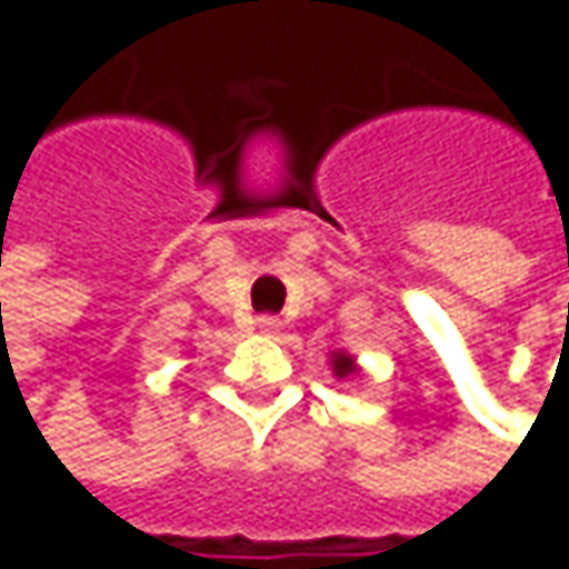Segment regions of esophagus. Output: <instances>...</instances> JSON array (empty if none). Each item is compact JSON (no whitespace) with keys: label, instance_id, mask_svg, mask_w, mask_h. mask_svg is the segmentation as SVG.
Here are the masks:
<instances>
[{"label":"esophagus","instance_id":"esophagus-1","mask_svg":"<svg viewBox=\"0 0 569 569\" xmlns=\"http://www.w3.org/2000/svg\"><path fill=\"white\" fill-rule=\"evenodd\" d=\"M257 326H260V332H263V336H277V332L283 329V322H280L277 316H260V319H257Z\"/></svg>","mask_w":569,"mask_h":569}]
</instances>
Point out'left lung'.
Instances as JSON below:
<instances>
[{"label": "left lung", "instance_id": "1", "mask_svg": "<svg viewBox=\"0 0 569 569\" xmlns=\"http://www.w3.org/2000/svg\"><path fill=\"white\" fill-rule=\"evenodd\" d=\"M356 372H359V366H356V359L349 352H332V376L336 379H349Z\"/></svg>", "mask_w": 569, "mask_h": 569}]
</instances>
